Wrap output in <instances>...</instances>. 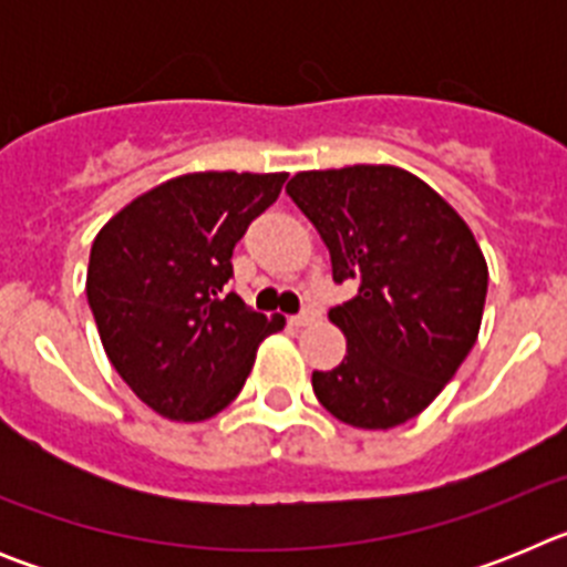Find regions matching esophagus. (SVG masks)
Returning a JSON list of instances; mask_svg holds the SVG:
<instances>
[{
    "mask_svg": "<svg viewBox=\"0 0 567 567\" xmlns=\"http://www.w3.org/2000/svg\"><path fill=\"white\" fill-rule=\"evenodd\" d=\"M315 320H318V312H315V309H307V312L292 315L289 323H292V327H309V323H315Z\"/></svg>",
    "mask_w": 567,
    "mask_h": 567,
    "instance_id": "1",
    "label": "esophagus"
}]
</instances>
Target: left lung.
Returning a JSON list of instances; mask_svg holds the SVG:
<instances>
[{"mask_svg": "<svg viewBox=\"0 0 567 567\" xmlns=\"http://www.w3.org/2000/svg\"><path fill=\"white\" fill-rule=\"evenodd\" d=\"M358 295L329 309L346 358L312 372L315 398L354 429L417 417L454 378L483 323L488 267L468 224L417 175L389 164L309 169L287 184Z\"/></svg>", "mask_w": 567, "mask_h": 567, "instance_id": "obj_1", "label": "left lung"}]
</instances>
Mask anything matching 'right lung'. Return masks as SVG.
Instances as JSON below:
<instances>
[{"label":"right lung","mask_w":567,"mask_h":567,"mask_svg":"<svg viewBox=\"0 0 567 567\" xmlns=\"http://www.w3.org/2000/svg\"><path fill=\"white\" fill-rule=\"evenodd\" d=\"M287 173H189L115 213L93 240L87 303L115 372L167 420L227 409L258 343L287 320L235 292L233 249L280 195Z\"/></svg>","instance_id":"obj_1"}]
</instances>
